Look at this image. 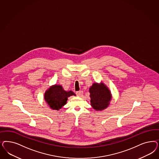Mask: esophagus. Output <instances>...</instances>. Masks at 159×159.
Wrapping results in <instances>:
<instances>
[{"instance_id":"esophagus-1","label":"esophagus","mask_w":159,"mask_h":159,"mask_svg":"<svg viewBox=\"0 0 159 159\" xmlns=\"http://www.w3.org/2000/svg\"><path fill=\"white\" fill-rule=\"evenodd\" d=\"M83 94V92L82 91H77L76 92V95L78 97H81Z\"/></svg>"}]
</instances>
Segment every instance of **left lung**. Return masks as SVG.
<instances>
[{
  "label": "left lung",
  "instance_id": "left-lung-1",
  "mask_svg": "<svg viewBox=\"0 0 159 159\" xmlns=\"http://www.w3.org/2000/svg\"><path fill=\"white\" fill-rule=\"evenodd\" d=\"M91 103L96 111H101L108 107L111 99V94L103 84L95 83L89 88Z\"/></svg>",
  "mask_w": 159,
  "mask_h": 159
}]
</instances>
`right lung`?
Segmentation results:
<instances>
[{
  "mask_svg": "<svg viewBox=\"0 0 159 159\" xmlns=\"http://www.w3.org/2000/svg\"><path fill=\"white\" fill-rule=\"evenodd\" d=\"M72 95L75 94L71 91H64L61 85H55L45 92L44 99L52 109L58 111L66 104L68 98Z\"/></svg>",
  "mask_w": 159,
  "mask_h": 159,
  "instance_id": "right-lung-1",
  "label": "right lung"
}]
</instances>
